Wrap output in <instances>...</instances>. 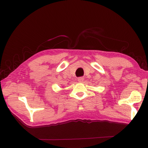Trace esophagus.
Returning a JSON list of instances; mask_svg holds the SVG:
<instances>
[{
  "label": "esophagus",
  "instance_id": "esophagus-1",
  "mask_svg": "<svg viewBox=\"0 0 148 148\" xmlns=\"http://www.w3.org/2000/svg\"><path fill=\"white\" fill-rule=\"evenodd\" d=\"M83 80H84V78L83 77H80V78H78V81L79 82H82Z\"/></svg>",
  "mask_w": 148,
  "mask_h": 148
}]
</instances>
